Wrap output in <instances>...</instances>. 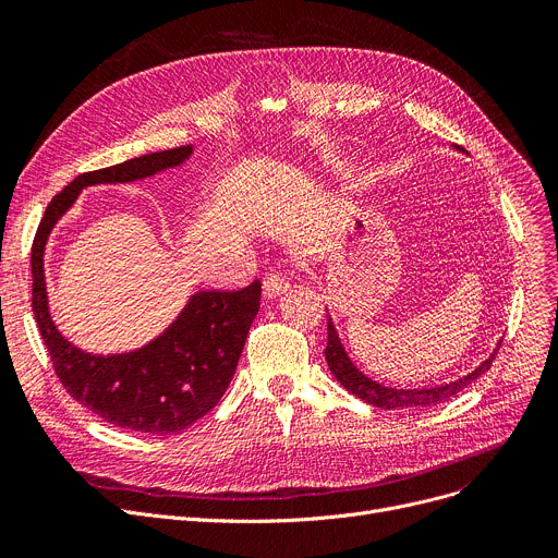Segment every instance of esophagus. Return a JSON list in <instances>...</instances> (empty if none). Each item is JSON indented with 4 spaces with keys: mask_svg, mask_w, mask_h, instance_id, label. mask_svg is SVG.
I'll return each instance as SVG.
<instances>
[{
    "mask_svg": "<svg viewBox=\"0 0 558 558\" xmlns=\"http://www.w3.org/2000/svg\"><path fill=\"white\" fill-rule=\"evenodd\" d=\"M262 289H264V296L276 299V296L284 294V291L289 289V280H287L282 274L271 271V274L264 276V280H262Z\"/></svg>",
    "mask_w": 558,
    "mask_h": 558,
    "instance_id": "obj_1",
    "label": "esophagus"
}]
</instances>
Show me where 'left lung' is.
Listing matches in <instances>:
<instances>
[{"label": "left lung", "instance_id": "obj_1", "mask_svg": "<svg viewBox=\"0 0 558 558\" xmlns=\"http://www.w3.org/2000/svg\"><path fill=\"white\" fill-rule=\"evenodd\" d=\"M502 343V341H500ZM497 355L495 353L482 362L473 373H468L465 377L457 379V383L444 385V387H432V389H391V387H383L373 383L371 377H366L350 357L345 355V348L337 335V328L332 326V318H328V345H326V362L332 371V375L337 377V383L348 389L353 396L362 398L364 402L379 407V409H421V407H434L438 402H444L448 398H452L454 393H459L461 389H465L468 385L477 379L484 371L490 368L493 360Z\"/></svg>", "mask_w": 558, "mask_h": 558}]
</instances>
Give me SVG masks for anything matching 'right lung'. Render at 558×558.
Here are the masks:
<instances>
[{"label":"right lung","instance_id":"1","mask_svg":"<svg viewBox=\"0 0 558 558\" xmlns=\"http://www.w3.org/2000/svg\"><path fill=\"white\" fill-rule=\"evenodd\" d=\"M190 156L192 146H179L76 175L47 205L32 246V305L58 379L93 414L131 432H181L221 400L259 310L262 282L253 280L240 291H198L151 343L124 355H90L58 332L49 316L45 244L83 187L140 181L179 167Z\"/></svg>","mask_w":558,"mask_h":558}]
</instances>
